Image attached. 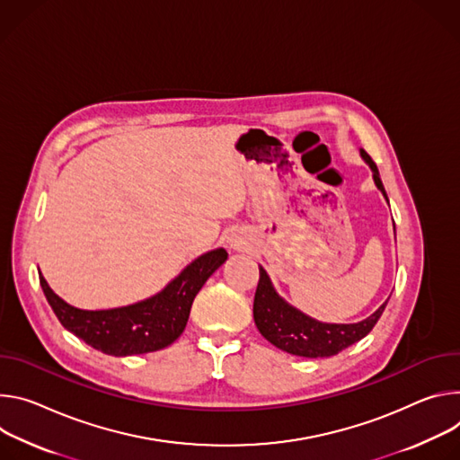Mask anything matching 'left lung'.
I'll use <instances>...</instances> for the list:
<instances>
[{
  "mask_svg": "<svg viewBox=\"0 0 460 460\" xmlns=\"http://www.w3.org/2000/svg\"><path fill=\"white\" fill-rule=\"evenodd\" d=\"M360 155L371 168L376 188L389 202L376 164L364 149H360ZM387 301L382 303L369 318L358 323L318 322L285 301L276 292L267 270L260 267V283L256 297H253V322H256V327L263 338H267L278 349L288 354L303 356V358H327V356H334L349 345L366 338L380 320Z\"/></svg>",
  "mask_w": 460,
  "mask_h": 460,
  "instance_id": "left-lung-1",
  "label": "left lung"
}]
</instances>
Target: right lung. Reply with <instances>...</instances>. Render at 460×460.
<instances>
[{"label": "right lung", "instance_id": "add662e5", "mask_svg": "<svg viewBox=\"0 0 460 460\" xmlns=\"http://www.w3.org/2000/svg\"><path fill=\"white\" fill-rule=\"evenodd\" d=\"M228 260L225 248L202 253L161 292L126 307L84 311L64 301L40 272V285L60 323L76 338L110 356L146 354L172 345L184 331L191 303L207 279Z\"/></svg>", "mask_w": 460, "mask_h": 460}]
</instances>
